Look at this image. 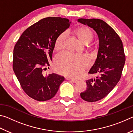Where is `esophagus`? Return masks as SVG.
Returning a JSON list of instances; mask_svg holds the SVG:
<instances>
[{
    "label": "esophagus",
    "instance_id": "obj_1",
    "mask_svg": "<svg viewBox=\"0 0 133 133\" xmlns=\"http://www.w3.org/2000/svg\"><path fill=\"white\" fill-rule=\"evenodd\" d=\"M68 80H70V81H71V82L74 83H76L78 82V81L77 80H75V79H71V78H69Z\"/></svg>",
    "mask_w": 133,
    "mask_h": 133
}]
</instances>
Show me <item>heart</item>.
Returning a JSON list of instances; mask_svg holds the SVG:
<instances>
[{
    "label": "heart",
    "instance_id": "heart-1",
    "mask_svg": "<svg viewBox=\"0 0 133 133\" xmlns=\"http://www.w3.org/2000/svg\"><path fill=\"white\" fill-rule=\"evenodd\" d=\"M79 39L86 43L91 41L93 35L91 30L86 27H82L76 31ZM66 33L58 36L55 42L56 50H61L64 47ZM90 64V58L85 55H77L67 51L58 54L55 58V68L60 73L71 77H77L83 73V70Z\"/></svg>",
    "mask_w": 133,
    "mask_h": 133
}]
</instances>
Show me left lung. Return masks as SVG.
Returning <instances> with one entry per match:
<instances>
[{
  "label": "left lung",
  "mask_w": 133,
  "mask_h": 133,
  "mask_svg": "<svg viewBox=\"0 0 133 133\" xmlns=\"http://www.w3.org/2000/svg\"><path fill=\"white\" fill-rule=\"evenodd\" d=\"M77 21L93 28L98 35L97 56L89 71L98 77L86 80L87 89L80 93L86 102H97L107 96L120 79L125 60L123 43L114 29L102 20L78 19Z\"/></svg>",
  "instance_id": "1"
}]
</instances>
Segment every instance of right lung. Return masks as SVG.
Masks as SVG:
<instances>
[{
  "label": "right lung",
  "mask_w": 133,
  "mask_h": 133,
  "mask_svg": "<svg viewBox=\"0 0 133 133\" xmlns=\"http://www.w3.org/2000/svg\"><path fill=\"white\" fill-rule=\"evenodd\" d=\"M70 23L66 18H44L27 29L15 44L13 71L24 92L36 100L53 98L64 80L55 73L44 76L42 71L52 59L56 39Z\"/></svg>",
  "instance_id": "1"
}]
</instances>
